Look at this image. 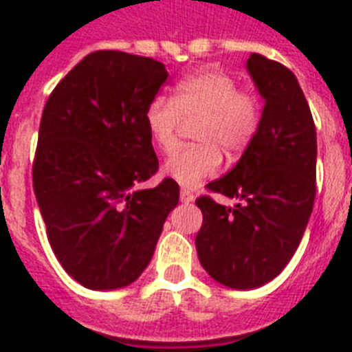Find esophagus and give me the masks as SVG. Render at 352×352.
<instances>
[{
    "label": "esophagus",
    "instance_id": "esophagus-1",
    "mask_svg": "<svg viewBox=\"0 0 352 352\" xmlns=\"http://www.w3.org/2000/svg\"><path fill=\"white\" fill-rule=\"evenodd\" d=\"M179 200L185 201V204H189V201L195 200V196L190 195L189 189H182V190H179Z\"/></svg>",
    "mask_w": 352,
    "mask_h": 352
}]
</instances>
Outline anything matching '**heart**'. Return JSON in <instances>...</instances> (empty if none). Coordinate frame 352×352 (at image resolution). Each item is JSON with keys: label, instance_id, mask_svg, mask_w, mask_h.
<instances>
[{"label": "heart", "instance_id": "1", "mask_svg": "<svg viewBox=\"0 0 352 352\" xmlns=\"http://www.w3.org/2000/svg\"><path fill=\"white\" fill-rule=\"evenodd\" d=\"M182 119H196V145L173 152L163 173L184 187H195L219 173L222 150L239 156L252 145L261 124V102L253 94L236 89L235 78L220 69H201L179 80L173 97H156L145 110V124L154 145L170 152L178 141Z\"/></svg>", "mask_w": 352, "mask_h": 352}]
</instances>
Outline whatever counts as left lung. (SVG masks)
<instances>
[{"label":"left lung","mask_w":352,"mask_h":352,"mask_svg":"<svg viewBox=\"0 0 352 352\" xmlns=\"http://www.w3.org/2000/svg\"><path fill=\"white\" fill-rule=\"evenodd\" d=\"M246 67L264 99L261 124L235 167L207 184L239 204L196 200L204 214L196 235L200 264L236 290L263 287L298 250L314 206L318 154L314 119L296 75L258 53Z\"/></svg>","instance_id":"8db88e82"}]
</instances>
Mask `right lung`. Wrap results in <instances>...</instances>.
I'll return each instance as SVG.
<instances>
[{"instance_id":"add662e5","label":"right lung","mask_w":352,"mask_h":352,"mask_svg":"<svg viewBox=\"0 0 352 352\" xmlns=\"http://www.w3.org/2000/svg\"><path fill=\"white\" fill-rule=\"evenodd\" d=\"M162 62L122 51L84 56L49 95L32 187L62 268L89 290H116L148 266L179 187L133 189L160 163L145 110L167 80Z\"/></svg>"}]
</instances>
